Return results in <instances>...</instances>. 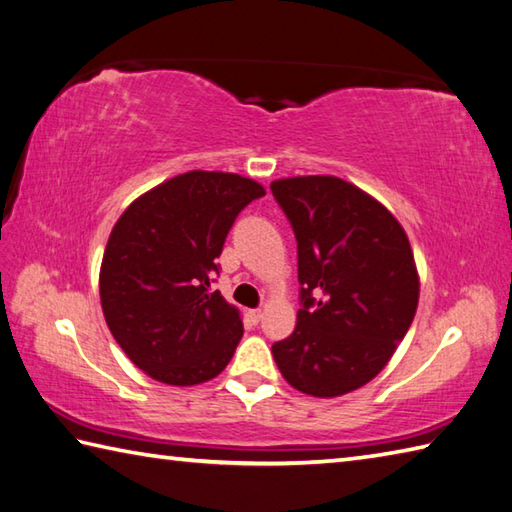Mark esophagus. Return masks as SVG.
I'll list each match as a JSON object with an SVG mask.
<instances>
[{"instance_id": "34e87169", "label": "esophagus", "mask_w": 512, "mask_h": 512, "mask_svg": "<svg viewBox=\"0 0 512 512\" xmlns=\"http://www.w3.org/2000/svg\"><path fill=\"white\" fill-rule=\"evenodd\" d=\"M248 317H250V321H253V323H259V319H262L264 317V312L262 310H248Z\"/></svg>"}]
</instances>
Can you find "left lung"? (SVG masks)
<instances>
[{
  "label": "left lung",
  "mask_w": 512,
  "mask_h": 512,
  "mask_svg": "<svg viewBox=\"0 0 512 512\" xmlns=\"http://www.w3.org/2000/svg\"><path fill=\"white\" fill-rule=\"evenodd\" d=\"M297 237V328L273 345L281 376L314 398L376 378L416 317L420 275L385 204L336 176L270 182Z\"/></svg>",
  "instance_id": "left-lung-1"
}]
</instances>
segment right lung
Masks as SVG:
<instances>
[{"mask_svg": "<svg viewBox=\"0 0 512 512\" xmlns=\"http://www.w3.org/2000/svg\"><path fill=\"white\" fill-rule=\"evenodd\" d=\"M262 184L224 171L173 176L127 206L107 239L99 292L116 343L158 383L191 387L222 374L242 314L209 292L228 228Z\"/></svg>", "mask_w": 512, "mask_h": 512, "instance_id": "1", "label": "right lung"}]
</instances>
